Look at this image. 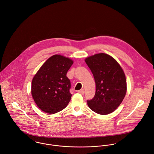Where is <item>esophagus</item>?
Returning <instances> with one entry per match:
<instances>
[{
  "label": "esophagus",
  "instance_id": "esophagus-1",
  "mask_svg": "<svg viewBox=\"0 0 154 154\" xmlns=\"http://www.w3.org/2000/svg\"><path fill=\"white\" fill-rule=\"evenodd\" d=\"M79 93H80L81 94H85V90L83 89H81L80 91H79Z\"/></svg>",
  "mask_w": 154,
  "mask_h": 154
}]
</instances>
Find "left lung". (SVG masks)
<instances>
[{
  "label": "left lung",
  "instance_id": "left-lung-1",
  "mask_svg": "<svg viewBox=\"0 0 154 154\" xmlns=\"http://www.w3.org/2000/svg\"><path fill=\"white\" fill-rule=\"evenodd\" d=\"M85 62L92 72L96 93L88 100L89 107L100 115L114 111L122 102L127 91L125 76L123 69L112 57L97 54L89 57Z\"/></svg>",
  "mask_w": 154,
  "mask_h": 154
}]
</instances>
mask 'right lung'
Instances as JSON below:
<instances>
[{
  "instance_id": "add662e5",
  "label": "right lung",
  "mask_w": 154,
  "mask_h": 154,
  "mask_svg": "<svg viewBox=\"0 0 154 154\" xmlns=\"http://www.w3.org/2000/svg\"><path fill=\"white\" fill-rule=\"evenodd\" d=\"M72 60L60 55L50 57L32 79L31 94L43 112L55 114L63 109L71 100L70 80L66 76Z\"/></svg>"
}]
</instances>
